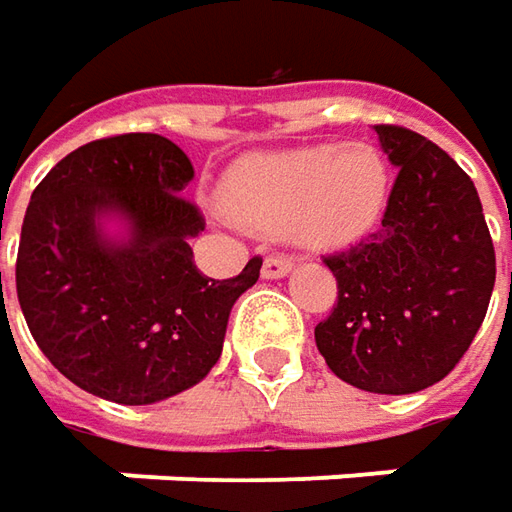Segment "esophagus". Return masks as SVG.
I'll return each mask as SVG.
<instances>
[{
  "instance_id": "esophagus-1",
  "label": "esophagus",
  "mask_w": 512,
  "mask_h": 512,
  "mask_svg": "<svg viewBox=\"0 0 512 512\" xmlns=\"http://www.w3.org/2000/svg\"><path fill=\"white\" fill-rule=\"evenodd\" d=\"M290 270H293L290 259H285V256H267L265 265H262V276L265 279H285Z\"/></svg>"
}]
</instances>
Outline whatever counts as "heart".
<instances>
[{"mask_svg": "<svg viewBox=\"0 0 512 512\" xmlns=\"http://www.w3.org/2000/svg\"><path fill=\"white\" fill-rule=\"evenodd\" d=\"M390 193V170L370 145H310L256 153L227 173L222 207L236 225L339 247L370 233Z\"/></svg>", "mask_w": 512, "mask_h": 512, "instance_id": "1", "label": "heart"}]
</instances>
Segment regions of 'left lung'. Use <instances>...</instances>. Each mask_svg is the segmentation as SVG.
Listing matches in <instances>:
<instances>
[{"label":"left lung","mask_w":512,"mask_h":512,"mask_svg":"<svg viewBox=\"0 0 512 512\" xmlns=\"http://www.w3.org/2000/svg\"><path fill=\"white\" fill-rule=\"evenodd\" d=\"M376 133L399 176L382 227L327 259L339 299L316 325V347L342 382L404 396L442 382L467 353L496 253L470 176L413 130Z\"/></svg>","instance_id":"1"}]
</instances>
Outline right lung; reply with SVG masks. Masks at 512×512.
<instances>
[{
  "label": "right lung",
  "instance_id": "obj_1",
  "mask_svg": "<svg viewBox=\"0 0 512 512\" xmlns=\"http://www.w3.org/2000/svg\"><path fill=\"white\" fill-rule=\"evenodd\" d=\"M190 179L170 139L125 133L68 153L30 196L19 305L48 362L99 399L156 404L202 382L259 279V256L222 282L193 265L205 222L182 196Z\"/></svg>",
  "mask_w": 512,
  "mask_h": 512
}]
</instances>
